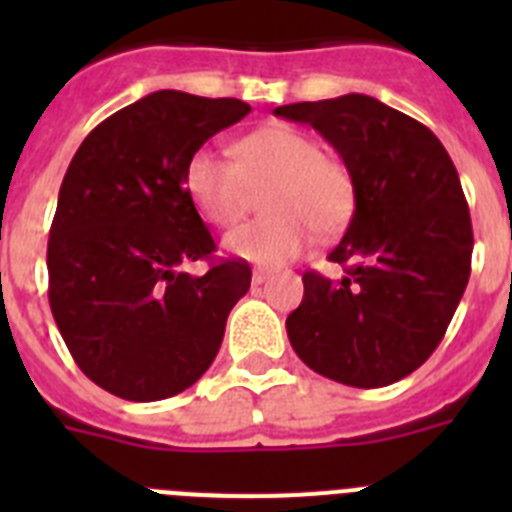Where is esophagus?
<instances>
[{"mask_svg":"<svg viewBox=\"0 0 512 512\" xmlns=\"http://www.w3.org/2000/svg\"><path fill=\"white\" fill-rule=\"evenodd\" d=\"M266 279H269V271L253 269V274H251V282H253V284H264Z\"/></svg>","mask_w":512,"mask_h":512,"instance_id":"34e87169","label":"esophagus"}]
</instances>
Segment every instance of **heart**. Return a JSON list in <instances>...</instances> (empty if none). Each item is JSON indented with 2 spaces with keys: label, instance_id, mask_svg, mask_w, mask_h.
<instances>
[{
  "label": "heart",
  "instance_id": "heart-1",
  "mask_svg": "<svg viewBox=\"0 0 512 512\" xmlns=\"http://www.w3.org/2000/svg\"><path fill=\"white\" fill-rule=\"evenodd\" d=\"M184 189L207 223L230 228L264 197L271 217L225 235V251L259 266L297 259L312 241L333 238L354 215L356 187L346 166L323 156L318 140L292 125H266L235 143V161L202 148L184 169Z\"/></svg>",
  "mask_w": 512,
  "mask_h": 512
}]
</instances>
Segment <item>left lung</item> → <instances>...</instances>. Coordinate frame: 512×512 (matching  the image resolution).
Here are the masks:
<instances>
[{
    "mask_svg": "<svg viewBox=\"0 0 512 512\" xmlns=\"http://www.w3.org/2000/svg\"><path fill=\"white\" fill-rule=\"evenodd\" d=\"M341 153L354 217L330 261L341 282L305 271L287 318L312 372L348 387H387L436 351L472 271V217L454 161L423 122L366 94L277 107Z\"/></svg>",
    "mask_w": 512,
    "mask_h": 512,
    "instance_id": "1",
    "label": "left lung"
}]
</instances>
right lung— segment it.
I'll use <instances>...</instances> for the list:
<instances>
[{
  "mask_svg": "<svg viewBox=\"0 0 512 512\" xmlns=\"http://www.w3.org/2000/svg\"><path fill=\"white\" fill-rule=\"evenodd\" d=\"M251 112L233 97L161 89L84 138L58 192L48 300L79 369L133 402L174 397L215 361L251 287L243 259L192 277L215 241L184 189L189 158Z\"/></svg>",
  "mask_w": 512,
  "mask_h": 512,
  "instance_id": "obj_1",
  "label": "right lung"
}]
</instances>
